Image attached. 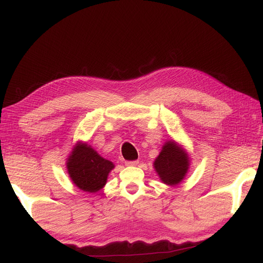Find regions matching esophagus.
I'll use <instances>...</instances> for the list:
<instances>
[{"label":"esophagus","instance_id":"1","mask_svg":"<svg viewBox=\"0 0 263 263\" xmlns=\"http://www.w3.org/2000/svg\"><path fill=\"white\" fill-rule=\"evenodd\" d=\"M139 163V161H126L125 162V165H127V166H134V165H137Z\"/></svg>","mask_w":263,"mask_h":263}]
</instances>
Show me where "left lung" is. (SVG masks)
<instances>
[{"instance_id":"obj_1","label":"left lung","mask_w":263,"mask_h":263,"mask_svg":"<svg viewBox=\"0 0 263 263\" xmlns=\"http://www.w3.org/2000/svg\"><path fill=\"white\" fill-rule=\"evenodd\" d=\"M190 159L183 147L176 141H167L153 163L160 180L167 185H177L185 178Z\"/></svg>"}]
</instances>
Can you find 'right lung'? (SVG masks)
Listing matches in <instances>:
<instances>
[{"mask_svg":"<svg viewBox=\"0 0 263 263\" xmlns=\"http://www.w3.org/2000/svg\"><path fill=\"white\" fill-rule=\"evenodd\" d=\"M67 173L79 189L98 192L105 185L114 164L105 160L86 143L78 142L66 161Z\"/></svg>","mask_w":263,"mask_h":263,"instance_id":"add662e5","label":"right lung"}]
</instances>
